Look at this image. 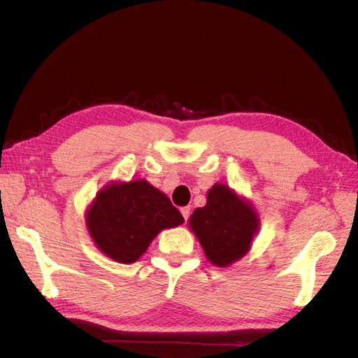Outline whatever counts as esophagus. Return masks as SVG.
<instances>
[{"mask_svg": "<svg viewBox=\"0 0 358 358\" xmlns=\"http://www.w3.org/2000/svg\"><path fill=\"white\" fill-rule=\"evenodd\" d=\"M180 213H182V216H183V220H188L189 218V215H191V209L189 208H182L180 209Z\"/></svg>", "mask_w": 358, "mask_h": 358, "instance_id": "esophagus-1", "label": "esophagus"}]
</instances>
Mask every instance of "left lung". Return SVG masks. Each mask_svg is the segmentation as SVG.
<instances>
[{"label":"left lung","instance_id":"obj_1","mask_svg":"<svg viewBox=\"0 0 358 358\" xmlns=\"http://www.w3.org/2000/svg\"><path fill=\"white\" fill-rule=\"evenodd\" d=\"M203 251L213 266L229 267L251 249L259 230L254 206L224 183L208 191L206 206L192 212L188 221Z\"/></svg>","mask_w":358,"mask_h":358}]
</instances>
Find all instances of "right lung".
Returning <instances> with one entry per match:
<instances>
[{
	"label": "right lung",
	"mask_w": 358,
	"mask_h": 358,
	"mask_svg": "<svg viewBox=\"0 0 358 358\" xmlns=\"http://www.w3.org/2000/svg\"><path fill=\"white\" fill-rule=\"evenodd\" d=\"M182 222L170 199L145 179L106 183L85 212L95 246L122 264L137 262L159 231Z\"/></svg>",
	"instance_id": "1"
}]
</instances>
